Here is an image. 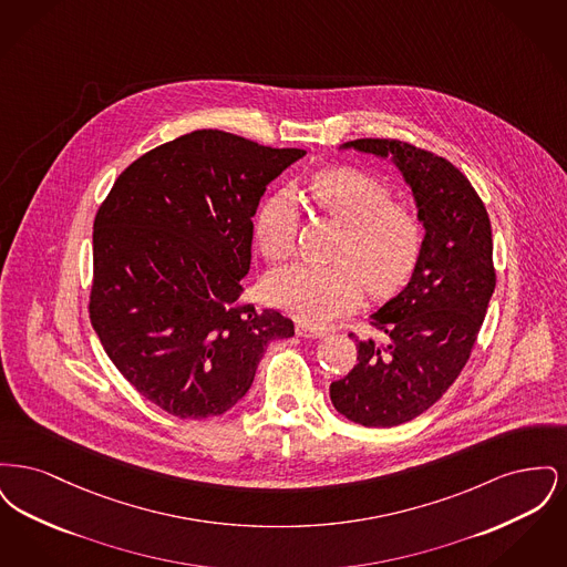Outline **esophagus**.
Segmentation results:
<instances>
[{"instance_id": "esophagus-1", "label": "esophagus", "mask_w": 567, "mask_h": 567, "mask_svg": "<svg viewBox=\"0 0 567 567\" xmlns=\"http://www.w3.org/2000/svg\"><path fill=\"white\" fill-rule=\"evenodd\" d=\"M296 331L299 338H323V336H327L324 329H317V327H310L306 323L297 324Z\"/></svg>"}]
</instances>
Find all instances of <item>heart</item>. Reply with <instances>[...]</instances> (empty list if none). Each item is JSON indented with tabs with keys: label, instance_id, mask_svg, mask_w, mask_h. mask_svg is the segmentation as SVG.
<instances>
[{
	"label": "heart",
	"instance_id": "obj_1",
	"mask_svg": "<svg viewBox=\"0 0 567 567\" xmlns=\"http://www.w3.org/2000/svg\"><path fill=\"white\" fill-rule=\"evenodd\" d=\"M306 199L342 227L333 266H291L266 280L271 303L301 323L324 324L349 312L361 297V280L374 296L404 285L412 274L423 227L416 215L391 202L378 178L352 167L317 174L303 190ZM255 243L270 264L296 252L297 208L287 193L268 197L255 216Z\"/></svg>",
	"mask_w": 567,
	"mask_h": 567
}]
</instances>
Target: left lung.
I'll return each instance as SVG.
<instances>
[{
    "label": "left lung",
    "instance_id": "1",
    "mask_svg": "<svg viewBox=\"0 0 567 567\" xmlns=\"http://www.w3.org/2000/svg\"><path fill=\"white\" fill-rule=\"evenodd\" d=\"M338 151L393 163L425 229L408 285L370 317L378 338L352 336L359 363L329 386L352 423L395 427L435 404L470 359L495 291L491 220L470 181L433 153L380 137Z\"/></svg>",
    "mask_w": 567,
    "mask_h": 567
}]
</instances>
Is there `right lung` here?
<instances>
[{"instance_id":"1","label":"right lung","mask_w":567,"mask_h":567,"mask_svg":"<svg viewBox=\"0 0 567 567\" xmlns=\"http://www.w3.org/2000/svg\"><path fill=\"white\" fill-rule=\"evenodd\" d=\"M301 148L197 130L135 159L93 223L89 315L110 361L167 414L238 404L293 321L240 303L252 216Z\"/></svg>"}]
</instances>
